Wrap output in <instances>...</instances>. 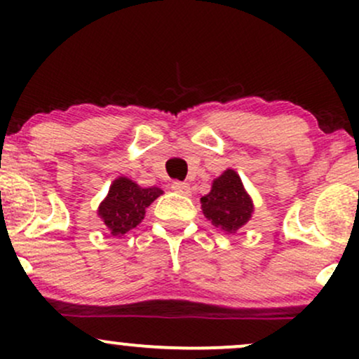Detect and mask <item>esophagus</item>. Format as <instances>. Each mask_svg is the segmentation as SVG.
Returning a JSON list of instances; mask_svg holds the SVG:
<instances>
[{"instance_id": "obj_1", "label": "esophagus", "mask_w": 359, "mask_h": 359, "mask_svg": "<svg viewBox=\"0 0 359 359\" xmlns=\"http://www.w3.org/2000/svg\"><path fill=\"white\" fill-rule=\"evenodd\" d=\"M172 189H174L175 192L182 194V196H191V185L187 182H174L172 184Z\"/></svg>"}]
</instances>
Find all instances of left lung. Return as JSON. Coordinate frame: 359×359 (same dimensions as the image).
Returning <instances> with one entry per match:
<instances>
[{
    "mask_svg": "<svg viewBox=\"0 0 359 359\" xmlns=\"http://www.w3.org/2000/svg\"><path fill=\"white\" fill-rule=\"evenodd\" d=\"M201 208L204 216L226 234H234L241 229L255 211L253 199L233 168H226L212 180L211 192L201 197Z\"/></svg>",
    "mask_w": 359,
    "mask_h": 359,
    "instance_id": "obj_1",
    "label": "left lung"
}]
</instances>
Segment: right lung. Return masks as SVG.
Segmentation results:
<instances>
[{
	"mask_svg": "<svg viewBox=\"0 0 359 359\" xmlns=\"http://www.w3.org/2000/svg\"><path fill=\"white\" fill-rule=\"evenodd\" d=\"M162 194L160 187H142L135 180L121 175L111 184L108 196L97 208V216L111 236L119 238L137 228L145 217L148 205Z\"/></svg>",
	"mask_w": 359,
	"mask_h": 359,
	"instance_id": "1",
	"label": "right lung"
}]
</instances>
